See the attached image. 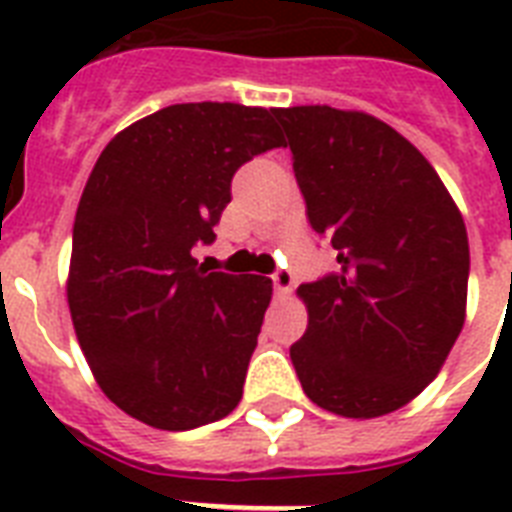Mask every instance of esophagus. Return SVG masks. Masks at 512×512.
<instances>
[{"instance_id": "esophagus-1", "label": "esophagus", "mask_w": 512, "mask_h": 512, "mask_svg": "<svg viewBox=\"0 0 512 512\" xmlns=\"http://www.w3.org/2000/svg\"><path fill=\"white\" fill-rule=\"evenodd\" d=\"M271 279H273V287H276V292H279V295H289V292H292V287H295V276H292V271H284V268L273 273Z\"/></svg>"}]
</instances>
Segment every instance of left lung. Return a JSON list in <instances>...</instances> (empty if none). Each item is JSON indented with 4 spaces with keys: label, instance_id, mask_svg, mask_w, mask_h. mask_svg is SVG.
Wrapping results in <instances>:
<instances>
[{
    "label": "left lung",
    "instance_id": "8db88e82",
    "mask_svg": "<svg viewBox=\"0 0 512 512\" xmlns=\"http://www.w3.org/2000/svg\"><path fill=\"white\" fill-rule=\"evenodd\" d=\"M311 228L337 273L297 287L289 348L305 396L350 420L406 406L441 372L468 308V231L433 164L366 111L273 108Z\"/></svg>",
    "mask_w": 512,
    "mask_h": 512
}]
</instances>
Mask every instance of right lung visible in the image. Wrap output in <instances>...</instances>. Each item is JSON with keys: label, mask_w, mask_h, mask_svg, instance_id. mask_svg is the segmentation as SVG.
I'll use <instances>...</instances> for the list:
<instances>
[{"label": "right lung", "mask_w": 512, "mask_h": 512, "mask_svg": "<svg viewBox=\"0 0 512 512\" xmlns=\"http://www.w3.org/2000/svg\"><path fill=\"white\" fill-rule=\"evenodd\" d=\"M284 146L273 108L177 103L116 132L76 207L66 297L100 390L159 430L231 414L273 284L207 273L196 241L231 201V177Z\"/></svg>", "instance_id": "right-lung-1"}]
</instances>
